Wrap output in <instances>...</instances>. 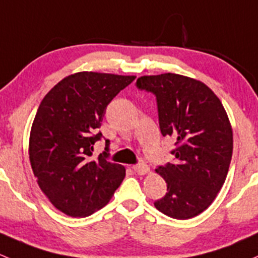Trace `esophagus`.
Here are the masks:
<instances>
[{"label": "esophagus", "instance_id": "1", "mask_svg": "<svg viewBox=\"0 0 258 258\" xmlns=\"http://www.w3.org/2000/svg\"><path fill=\"white\" fill-rule=\"evenodd\" d=\"M133 168H134L135 171H137L139 175H145V174H148L149 170H150V169H149V166L147 165V164H144V163L138 164V165H134V166H133Z\"/></svg>", "mask_w": 258, "mask_h": 258}]
</instances>
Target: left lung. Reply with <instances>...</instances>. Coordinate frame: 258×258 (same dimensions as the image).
Wrapping results in <instances>:
<instances>
[{
  "instance_id": "8db88e82",
  "label": "left lung",
  "mask_w": 258,
  "mask_h": 258,
  "mask_svg": "<svg viewBox=\"0 0 258 258\" xmlns=\"http://www.w3.org/2000/svg\"><path fill=\"white\" fill-rule=\"evenodd\" d=\"M139 89L155 94L159 125L175 139V163L155 169L168 192L154 205L166 216L187 220L205 211L226 180L233 137L221 100L203 82L175 73L143 76Z\"/></svg>"
}]
</instances>
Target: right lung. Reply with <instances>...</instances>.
I'll use <instances>...</instances> for the list:
<instances>
[{
  "label": "right lung",
  "instance_id": "1",
  "mask_svg": "<svg viewBox=\"0 0 258 258\" xmlns=\"http://www.w3.org/2000/svg\"><path fill=\"white\" fill-rule=\"evenodd\" d=\"M134 76L78 72L49 90L30 134V161L37 184L52 205L72 217H86L107 205L125 168L104 155L93 158L107 105Z\"/></svg>",
  "mask_w": 258,
  "mask_h": 258
}]
</instances>
